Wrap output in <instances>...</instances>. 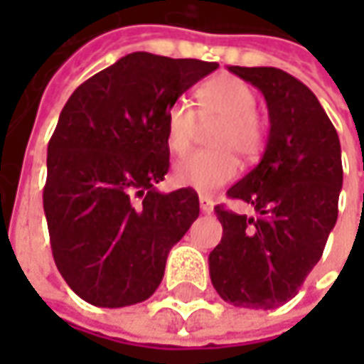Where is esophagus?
Instances as JSON below:
<instances>
[{
  "label": "esophagus",
  "mask_w": 364,
  "mask_h": 364,
  "mask_svg": "<svg viewBox=\"0 0 364 364\" xmlns=\"http://www.w3.org/2000/svg\"><path fill=\"white\" fill-rule=\"evenodd\" d=\"M198 203H200V213L210 214V213H213V210H214L213 200H210V198L206 197V195H200V197H198Z\"/></svg>",
  "instance_id": "34e87169"
}]
</instances>
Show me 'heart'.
<instances>
[{"label":"heart","instance_id":"heart-1","mask_svg":"<svg viewBox=\"0 0 364 364\" xmlns=\"http://www.w3.org/2000/svg\"><path fill=\"white\" fill-rule=\"evenodd\" d=\"M255 93L234 75H218L197 91V111L185 101H175L166 111L167 148L181 156L189 150L198 120L218 124L208 134L213 150L193 151L173 167V181L200 193H210L232 181L237 158L255 161L265 148V127L255 114Z\"/></svg>","mask_w":364,"mask_h":364}]
</instances>
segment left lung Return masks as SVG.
<instances>
[{
    "label": "left lung",
    "mask_w": 364,
    "mask_h": 364,
    "mask_svg": "<svg viewBox=\"0 0 364 364\" xmlns=\"http://www.w3.org/2000/svg\"><path fill=\"white\" fill-rule=\"evenodd\" d=\"M228 70L263 93L271 127L259 164L228 189L257 216L214 208L224 232L208 255L210 281L230 304L271 310L296 294L336 226L341 146L318 97L296 77L279 68Z\"/></svg>",
    "instance_id": "obj_1"
}]
</instances>
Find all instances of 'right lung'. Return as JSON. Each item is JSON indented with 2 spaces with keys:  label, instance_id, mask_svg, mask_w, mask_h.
<instances>
[{
  "label": "right lung",
  "instance_id": "right-lung-1",
  "mask_svg": "<svg viewBox=\"0 0 364 364\" xmlns=\"http://www.w3.org/2000/svg\"><path fill=\"white\" fill-rule=\"evenodd\" d=\"M216 62L132 52L83 82L48 142L43 203L54 263L85 302L150 298L167 255L198 218V195L159 193L166 111Z\"/></svg>",
  "mask_w": 364,
  "mask_h": 364
}]
</instances>
